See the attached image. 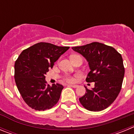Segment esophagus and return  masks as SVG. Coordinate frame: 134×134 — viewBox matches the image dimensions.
Masks as SVG:
<instances>
[{"label":"esophagus","instance_id":"esophagus-1","mask_svg":"<svg viewBox=\"0 0 134 134\" xmlns=\"http://www.w3.org/2000/svg\"><path fill=\"white\" fill-rule=\"evenodd\" d=\"M68 86H71V87H73V88H77L79 86L76 85H68Z\"/></svg>","mask_w":134,"mask_h":134}]
</instances>
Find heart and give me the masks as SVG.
<instances>
[{
	"instance_id": "heart-1",
	"label": "heart",
	"mask_w": 134,
	"mask_h": 134,
	"mask_svg": "<svg viewBox=\"0 0 134 134\" xmlns=\"http://www.w3.org/2000/svg\"><path fill=\"white\" fill-rule=\"evenodd\" d=\"M65 80H66V81L69 82H74V80H75V78L73 77V76H67V77L65 79Z\"/></svg>"
}]
</instances>
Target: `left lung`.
Masks as SVG:
<instances>
[{
	"label": "left lung",
	"instance_id": "obj_1",
	"mask_svg": "<svg viewBox=\"0 0 134 134\" xmlns=\"http://www.w3.org/2000/svg\"><path fill=\"white\" fill-rule=\"evenodd\" d=\"M88 62L90 72L86 81L94 82V87L79 98L85 109L100 111L113 103L122 86L125 69L121 55L111 46L99 42L73 47Z\"/></svg>",
	"mask_w": 134,
	"mask_h": 134
}]
</instances>
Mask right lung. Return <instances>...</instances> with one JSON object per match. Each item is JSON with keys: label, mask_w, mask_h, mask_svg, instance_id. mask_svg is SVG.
<instances>
[{"label": "right lung", "mask_w": 134, "mask_h": 134, "mask_svg": "<svg viewBox=\"0 0 134 134\" xmlns=\"http://www.w3.org/2000/svg\"><path fill=\"white\" fill-rule=\"evenodd\" d=\"M70 47L40 42L23 50L15 64V80L25 102L34 109L44 111L54 107L64 86L46 84L45 75Z\"/></svg>", "instance_id": "1"}]
</instances>
